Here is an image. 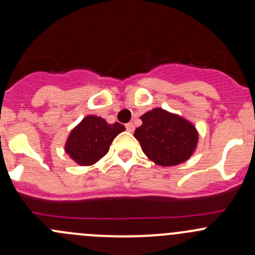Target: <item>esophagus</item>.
<instances>
[{
  "label": "esophagus",
  "instance_id": "obj_1",
  "mask_svg": "<svg viewBox=\"0 0 255 255\" xmlns=\"http://www.w3.org/2000/svg\"><path fill=\"white\" fill-rule=\"evenodd\" d=\"M126 129H127L128 132H133V130H134V125H133L132 122L127 123V125H126Z\"/></svg>",
  "mask_w": 255,
  "mask_h": 255
}]
</instances>
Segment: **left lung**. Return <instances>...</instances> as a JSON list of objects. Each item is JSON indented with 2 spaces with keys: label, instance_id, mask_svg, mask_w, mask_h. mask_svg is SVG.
<instances>
[{
  "label": "left lung",
  "instance_id": "1",
  "mask_svg": "<svg viewBox=\"0 0 255 255\" xmlns=\"http://www.w3.org/2000/svg\"><path fill=\"white\" fill-rule=\"evenodd\" d=\"M143 125L134 132L144 154L158 165H177L187 160L197 144L196 129L190 122L161 109L140 117Z\"/></svg>",
  "mask_w": 255,
  "mask_h": 255
}]
</instances>
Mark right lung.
Segmentation results:
<instances>
[{"label":"right lung","instance_id":"1","mask_svg":"<svg viewBox=\"0 0 255 255\" xmlns=\"http://www.w3.org/2000/svg\"><path fill=\"white\" fill-rule=\"evenodd\" d=\"M123 130L121 123L109 125L104 118L87 116L71 130L65 151L80 165H91L109 153L116 135Z\"/></svg>","mask_w":255,"mask_h":255}]
</instances>
